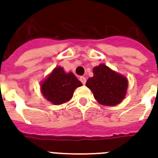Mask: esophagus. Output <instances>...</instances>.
I'll use <instances>...</instances> for the list:
<instances>
[{"instance_id": "esophagus-1", "label": "esophagus", "mask_w": 158, "mask_h": 158, "mask_svg": "<svg viewBox=\"0 0 158 158\" xmlns=\"http://www.w3.org/2000/svg\"><path fill=\"white\" fill-rule=\"evenodd\" d=\"M79 80H80V81L82 82L83 85H85V84L86 83V78H85V77H84V76H81V77L79 78Z\"/></svg>"}]
</instances>
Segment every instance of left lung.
<instances>
[{
	"label": "left lung",
	"instance_id": "obj_1",
	"mask_svg": "<svg viewBox=\"0 0 158 158\" xmlns=\"http://www.w3.org/2000/svg\"><path fill=\"white\" fill-rule=\"evenodd\" d=\"M93 77L88 79L86 86L92 91L95 99L102 105L116 106L125 97L128 79L122 74L100 64L93 69Z\"/></svg>",
	"mask_w": 158,
	"mask_h": 158
}]
</instances>
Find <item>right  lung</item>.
I'll list each match as a JSON object with an SVG mask.
<instances>
[{"mask_svg": "<svg viewBox=\"0 0 158 158\" xmlns=\"http://www.w3.org/2000/svg\"><path fill=\"white\" fill-rule=\"evenodd\" d=\"M82 85L73 73H66L62 67H56L41 83L40 89L45 99L54 105L69 102L76 88Z\"/></svg>", "mask_w": 158, "mask_h": 158, "instance_id": "1", "label": "right lung"}]
</instances>
